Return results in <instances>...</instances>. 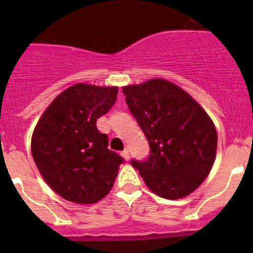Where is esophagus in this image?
Instances as JSON below:
<instances>
[{
    "label": "esophagus",
    "instance_id": "1",
    "mask_svg": "<svg viewBox=\"0 0 253 253\" xmlns=\"http://www.w3.org/2000/svg\"><path fill=\"white\" fill-rule=\"evenodd\" d=\"M121 155H122V157H124L125 160H129V152L127 149H125L124 152L121 153Z\"/></svg>",
    "mask_w": 253,
    "mask_h": 253
}]
</instances>
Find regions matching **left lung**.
<instances>
[{
  "label": "left lung",
  "instance_id": "left-lung-1",
  "mask_svg": "<svg viewBox=\"0 0 253 253\" xmlns=\"http://www.w3.org/2000/svg\"><path fill=\"white\" fill-rule=\"evenodd\" d=\"M122 91L149 142V158L132 160L148 188L167 200L197 190L213 168L218 145L215 126L205 109L167 79H148Z\"/></svg>",
  "mask_w": 253,
  "mask_h": 253
}]
</instances>
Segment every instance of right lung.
<instances>
[{
	"instance_id": "obj_1",
	"label": "right lung",
	"mask_w": 253,
	"mask_h": 253,
	"mask_svg": "<svg viewBox=\"0 0 253 253\" xmlns=\"http://www.w3.org/2000/svg\"><path fill=\"white\" fill-rule=\"evenodd\" d=\"M117 98V86L77 83L58 94L32 136V155L45 182L78 205H93L114 186L124 159L96 128Z\"/></svg>"
}]
</instances>
